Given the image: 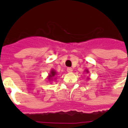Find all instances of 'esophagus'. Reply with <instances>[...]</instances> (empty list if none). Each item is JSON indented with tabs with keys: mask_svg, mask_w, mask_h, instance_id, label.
I'll return each instance as SVG.
<instances>
[{
	"mask_svg": "<svg viewBox=\"0 0 128 128\" xmlns=\"http://www.w3.org/2000/svg\"><path fill=\"white\" fill-rule=\"evenodd\" d=\"M72 68H67V72H72Z\"/></svg>",
	"mask_w": 128,
	"mask_h": 128,
	"instance_id": "esophagus-1",
	"label": "esophagus"
}]
</instances>
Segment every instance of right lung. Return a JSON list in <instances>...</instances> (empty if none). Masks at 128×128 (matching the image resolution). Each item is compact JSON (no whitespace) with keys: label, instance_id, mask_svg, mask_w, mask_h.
Here are the masks:
<instances>
[{"label":"right lung","instance_id":"add662e5","mask_svg":"<svg viewBox=\"0 0 128 128\" xmlns=\"http://www.w3.org/2000/svg\"><path fill=\"white\" fill-rule=\"evenodd\" d=\"M56 75V71H54V70H51V72H50V74L49 75V80H52L53 78Z\"/></svg>","mask_w":128,"mask_h":128}]
</instances>
